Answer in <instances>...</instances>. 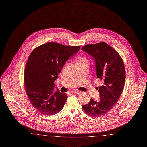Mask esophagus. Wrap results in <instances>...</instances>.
Returning a JSON list of instances; mask_svg holds the SVG:
<instances>
[{"mask_svg": "<svg viewBox=\"0 0 147 147\" xmlns=\"http://www.w3.org/2000/svg\"><path fill=\"white\" fill-rule=\"evenodd\" d=\"M71 92H73V93H76V94H80V93H82V91L77 90H73L71 91Z\"/></svg>", "mask_w": 147, "mask_h": 147, "instance_id": "1", "label": "esophagus"}]
</instances>
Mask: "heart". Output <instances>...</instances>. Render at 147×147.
<instances>
[{
  "label": "heart",
  "instance_id": "1",
  "mask_svg": "<svg viewBox=\"0 0 147 147\" xmlns=\"http://www.w3.org/2000/svg\"><path fill=\"white\" fill-rule=\"evenodd\" d=\"M88 63V59L84 57H79L78 58L77 60V64H79V63Z\"/></svg>",
  "mask_w": 147,
  "mask_h": 147
}]
</instances>
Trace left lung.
I'll return each mask as SVG.
<instances>
[{"label":"left lung","mask_w":147,"mask_h":147,"mask_svg":"<svg viewBox=\"0 0 147 147\" xmlns=\"http://www.w3.org/2000/svg\"><path fill=\"white\" fill-rule=\"evenodd\" d=\"M82 49L93 57L97 78L104 82L98 89L99 100L91 98L88 104L83 105L88 115L98 117L109 112L119 100L125 86V68L119 53L105 42L89 44Z\"/></svg>","instance_id":"1"}]
</instances>
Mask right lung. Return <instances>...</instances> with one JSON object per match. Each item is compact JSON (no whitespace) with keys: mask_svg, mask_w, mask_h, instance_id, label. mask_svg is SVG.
I'll return each mask as SVG.
<instances>
[{"mask_svg":"<svg viewBox=\"0 0 147 147\" xmlns=\"http://www.w3.org/2000/svg\"><path fill=\"white\" fill-rule=\"evenodd\" d=\"M79 49L80 46L49 42L32 51L26 64L24 83L28 98L37 111L51 116L63 109L67 95L58 89L54 92V82L65 62Z\"/></svg>","mask_w":147,"mask_h":147,"instance_id":"right-lung-1","label":"right lung"}]
</instances>
